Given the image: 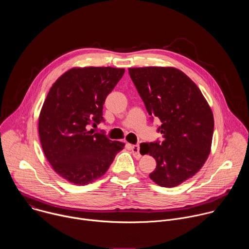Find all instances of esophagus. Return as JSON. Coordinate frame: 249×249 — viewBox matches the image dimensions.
Here are the masks:
<instances>
[{"label": "esophagus", "instance_id": "34e87169", "mask_svg": "<svg viewBox=\"0 0 249 249\" xmlns=\"http://www.w3.org/2000/svg\"><path fill=\"white\" fill-rule=\"evenodd\" d=\"M132 149V152H133V155L136 159H140L141 158V154H140V146L139 145H133L131 147Z\"/></svg>", "mask_w": 249, "mask_h": 249}]
</instances>
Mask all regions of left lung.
I'll use <instances>...</instances> for the list:
<instances>
[{
  "label": "left lung",
  "mask_w": 249,
  "mask_h": 249,
  "mask_svg": "<svg viewBox=\"0 0 249 249\" xmlns=\"http://www.w3.org/2000/svg\"><path fill=\"white\" fill-rule=\"evenodd\" d=\"M129 75L163 141L142 143L157 161L150 178L175 187L194 176L207 160L214 132V116L196 84L172 67L129 68Z\"/></svg>",
  "instance_id": "left-lung-1"
}]
</instances>
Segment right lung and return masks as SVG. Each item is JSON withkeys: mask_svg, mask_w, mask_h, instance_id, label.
Masks as SVG:
<instances>
[{"mask_svg": "<svg viewBox=\"0 0 249 249\" xmlns=\"http://www.w3.org/2000/svg\"><path fill=\"white\" fill-rule=\"evenodd\" d=\"M125 72L112 67L73 68L51 87L40 111L38 133L52 168L77 185L93 182L107 171L125 144L94 133L103 122L107 96Z\"/></svg>", "mask_w": 249, "mask_h": 249, "instance_id": "add662e5", "label": "right lung"}]
</instances>
